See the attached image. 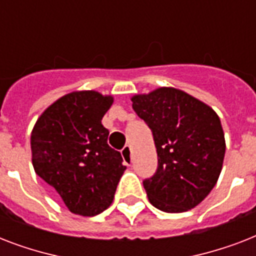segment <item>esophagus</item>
Returning <instances> with one entry per match:
<instances>
[{
  "label": "esophagus",
  "instance_id": "esophagus-1",
  "mask_svg": "<svg viewBox=\"0 0 256 256\" xmlns=\"http://www.w3.org/2000/svg\"><path fill=\"white\" fill-rule=\"evenodd\" d=\"M120 154H122V158H124V164H126V166H130V164H132V148H130V146H124V148H122Z\"/></svg>",
  "mask_w": 256,
  "mask_h": 256
}]
</instances>
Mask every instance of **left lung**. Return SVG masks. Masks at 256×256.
Returning a JSON list of instances; mask_svg holds the SVG:
<instances>
[{
    "label": "left lung",
    "mask_w": 256,
    "mask_h": 256,
    "mask_svg": "<svg viewBox=\"0 0 256 256\" xmlns=\"http://www.w3.org/2000/svg\"><path fill=\"white\" fill-rule=\"evenodd\" d=\"M152 132L158 168L144 187L164 212L190 210L210 194L222 170L224 134L216 112L187 92L160 88L132 98Z\"/></svg>",
    "instance_id": "obj_1"
}]
</instances>
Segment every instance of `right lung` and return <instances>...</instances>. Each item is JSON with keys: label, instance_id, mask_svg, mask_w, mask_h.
Instances as JSON below:
<instances>
[{"label": "right lung", "instance_id": "obj_1", "mask_svg": "<svg viewBox=\"0 0 256 256\" xmlns=\"http://www.w3.org/2000/svg\"><path fill=\"white\" fill-rule=\"evenodd\" d=\"M112 104L96 92H70L46 108L32 132L34 170L74 214L106 210L126 170L100 122Z\"/></svg>", "mask_w": 256, "mask_h": 256}]
</instances>
